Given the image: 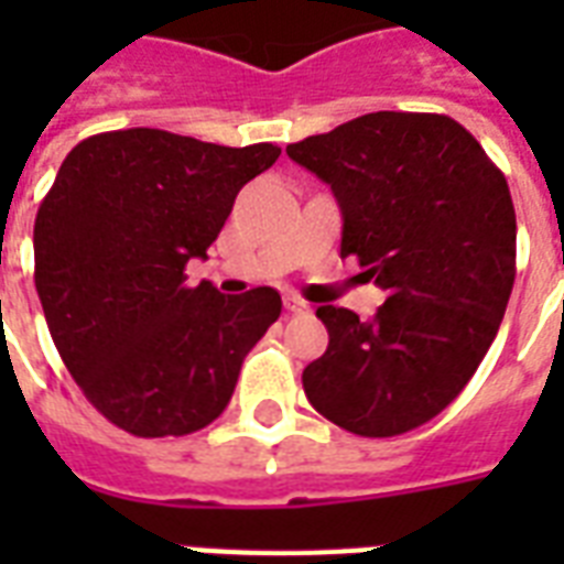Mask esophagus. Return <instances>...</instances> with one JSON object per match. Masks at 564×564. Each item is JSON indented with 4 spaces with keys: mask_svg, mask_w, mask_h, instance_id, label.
Instances as JSON below:
<instances>
[{
    "mask_svg": "<svg viewBox=\"0 0 564 564\" xmlns=\"http://www.w3.org/2000/svg\"><path fill=\"white\" fill-rule=\"evenodd\" d=\"M283 304H286V310H290V313H295V316H304V313H310V304L304 299H299V295H286V299H283Z\"/></svg>",
    "mask_w": 564,
    "mask_h": 564,
    "instance_id": "esophagus-1",
    "label": "esophagus"
}]
</instances>
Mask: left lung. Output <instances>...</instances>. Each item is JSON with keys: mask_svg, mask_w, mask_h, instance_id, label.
<instances>
[{"mask_svg": "<svg viewBox=\"0 0 564 564\" xmlns=\"http://www.w3.org/2000/svg\"><path fill=\"white\" fill-rule=\"evenodd\" d=\"M330 184L343 257L386 301L375 318L322 304L327 351L301 375L327 421L366 438L427 424L498 336L516 283V207L503 172L445 113L377 110L286 145Z\"/></svg>", "mask_w": 564, "mask_h": 564, "instance_id": "obj_1", "label": "left lung"}]
</instances>
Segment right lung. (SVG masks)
Listing matches in <instances>:
<instances>
[{
    "instance_id": "1",
    "label": "right lung",
    "mask_w": 564,
    "mask_h": 564,
    "mask_svg": "<svg viewBox=\"0 0 564 564\" xmlns=\"http://www.w3.org/2000/svg\"><path fill=\"white\" fill-rule=\"evenodd\" d=\"M281 149L158 128L87 137L34 219V286L61 360L96 410L140 438L187 436L228 406L246 354L281 316L257 286H187L248 181Z\"/></svg>"
}]
</instances>
